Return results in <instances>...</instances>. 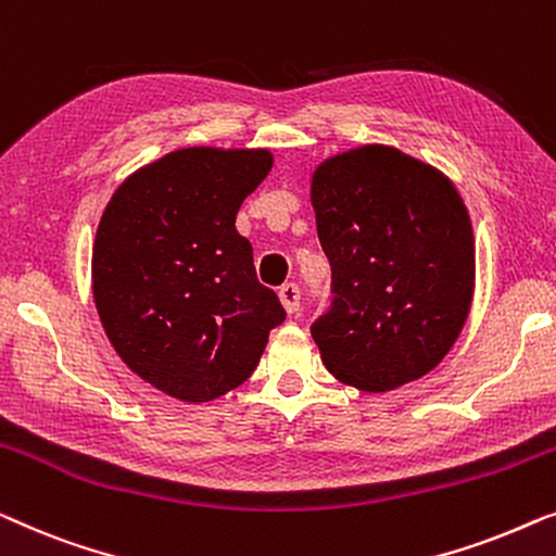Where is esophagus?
<instances>
[{
    "label": "esophagus",
    "mask_w": 556,
    "mask_h": 556,
    "mask_svg": "<svg viewBox=\"0 0 556 556\" xmlns=\"http://www.w3.org/2000/svg\"><path fill=\"white\" fill-rule=\"evenodd\" d=\"M279 302L281 307H285L289 315H294L296 309H300V287L294 285V281H287V285L279 287Z\"/></svg>",
    "instance_id": "obj_1"
}]
</instances>
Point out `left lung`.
<instances>
[{"label":"left lung","instance_id":"8db88e82","mask_svg":"<svg viewBox=\"0 0 556 556\" xmlns=\"http://www.w3.org/2000/svg\"><path fill=\"white\" fill-rule=\"evenodd\" d=\"M309 199L332 267V307L312 325L325 367L365 393L424 378L473 300V229L456 186L372 143L319 163Z\"/></svg>","mask_w":556,"mask_h":556}]
</instances>
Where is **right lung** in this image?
<instances>
[{"mask_svg":"<svg viewBox=\"0 0 556 556\" xmlns=\"http://www.w3.org/2000/svg\"><path fill=\"white\" fill-rule=\"evenodd\" d=\"M271 166L267 148H178L125 178L100 216V323L123 363L176 401L239 388L285 323L237 231L239 206Z\"/></svg>","mask_w":556,"mask_h":556,"instance_id":"1","label":"right lung"}]
</instances>
